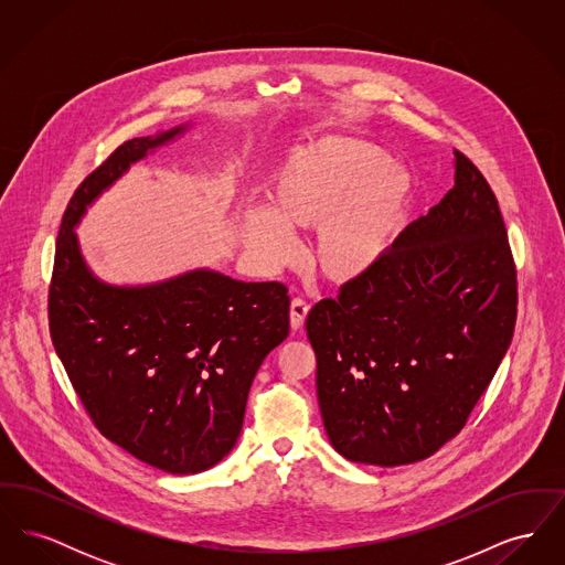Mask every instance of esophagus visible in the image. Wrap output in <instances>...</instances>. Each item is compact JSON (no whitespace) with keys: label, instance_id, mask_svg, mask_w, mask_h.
Here are the masks:
<instances>
[{"label":"esophagus","instance_id":"obj_1","mask_svg":"<svg viewBox=\"0 0 565 565\" xmlns=\"http://www.w3.org/2000/svg\"><path fill=\"white\" fill-rule=\"evenodd\" d=\"M307 313H309V305L302 298H295L290 302V326H292V330H300L302 328Z\"/></svg>","mask_w":565,"mask_h":565}]
</instances>
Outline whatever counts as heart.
Listing matches in <instances>:
<instances>
[{
	"mask_svg": "<svg viewBox=\"0 0 565 565\" xmlns=\"http://www.w3.org/2000/svg\"><path fill=\"white\" fill-rule=\"evenodd\" d=\"M408 182L385 150L351 137H326L298 148L277 167L270 210L247 220V247L265 267L296 254L290 231H316L311 265L334 284H350L375 269L401 226Z\"/></svg>",
	"mask_w": 565,
	"mask_h": 565,
	"instance_id": "1",
	"label": "heart"
}]
</instances>
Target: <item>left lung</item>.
I'll list each match as a JSON object with an SVG mask.
<instances>
[{"mask_svg": "<svg viewBox=\"0 0 565 565\" xmlns=\"http://www.w3.org/2000/svg\"><path fill=\"white\" fill-rule=\"evenodd\" d=\"M516 269L498 199L456 150V184L383 260L307 316L318 401L350 461L403 466L461 430L511 345Z\"/></svg>", "mask_w": 565, "mask_h": 565, "instance_id": "obj_1", "label": "left lung"}]
</instances>
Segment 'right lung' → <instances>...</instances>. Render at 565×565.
<instances>
[{
    "label": "right lung",
    "mask_w": 565,
    "mask_h": 565,
    "mask_svg": "<svg viewBox=\"0 0 565 565\" xmlns=\"http://www.w3.org/2000/svg\"><path fill=\"white\" fill-rule=\"evenodd\" d=\"M186 127L135 137L74 192L49 292L53 345L97 430L169 475H196L231 454L263 360L290 330L279 281L245 284L196 269L148 286L93 275L74 226L134 162Z\"/></svg>",
    "instance_id": "1"
}]
</instances>
